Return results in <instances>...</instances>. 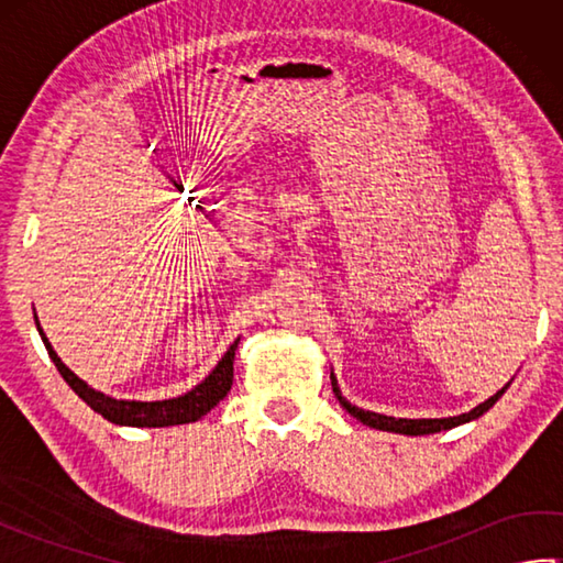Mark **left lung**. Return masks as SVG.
I'll return each mask as SVG.
<instances>
[{"instance_id": "left-lung-1", "label": "left lung", "mask_w": 563, "mask_h": 563, "mask_svg": "<svg viewBox=\"0 0 563 563\" xmlns=\"http://www.w3.org/2000/svg\"><path fill=\"white\" fill-rule=\"evenodd\" d=\"M510 385V382H508ZM508 385L504 389H498L492 399H486L484 404L476 406L470 413H460V416H452V418H394V416H382L375 411H363L353 406L351 401H345V397H341V389L336 385V377L331 375V387L333 394H336V399L341 401V406L345 411H349L357 421L369 426V428H377V430H389V433H401V435H428V433H440V430H450L454 426H462V423H470L474 418L484 416L492 406L504 397V391L508 389Z\"/></svg>"}]
</instances>
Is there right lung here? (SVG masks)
Returning <instances> with one entry per match:
<instances>
[{
  "label": "right lung",
  "mask_w": 563,
  "mask_h": 563,
  "mask_svg": "<svg viewBox=\"0 0 563 563\" xmlns=\"http://www.w3.org/2000/svg\"><path fill=\"white\" fill-rule=\"evenodd\" d=\"M35 327H38L41 339L47 349V355L55 363L57 373L63 375L67 385L75 389L81 401H87L93 411L101 413L106 421L115 426H135V428H164V426H181V423H194L200 416H206L212 406H218L227 391L232 389L234 379V351L239 345V339L227 349L222 361L214 365L212 373L200 382L198 387L181 394L176 399H164V401H125V399H113L109 394L97 391L89 387L87 382L79 379L71 369L59 361L57 353L53 351L51 341L45 339V333L38 324V317H35Z\"/></svg>",
  "instance_id": "right-lung-1"
}]
</instances>
